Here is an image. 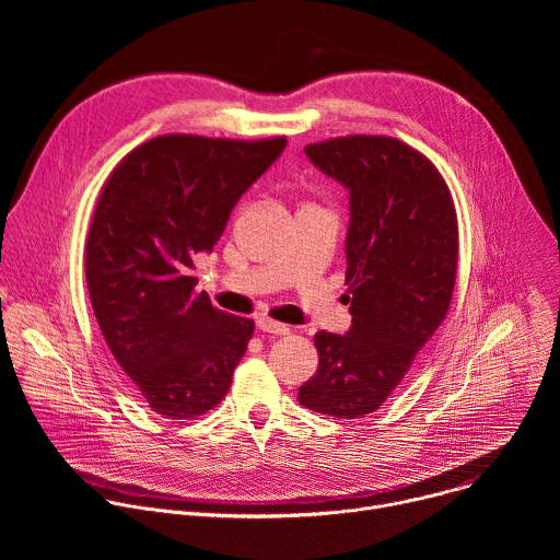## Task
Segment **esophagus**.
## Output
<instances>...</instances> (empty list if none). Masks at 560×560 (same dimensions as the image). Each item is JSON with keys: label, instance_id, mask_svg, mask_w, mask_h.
Here are the masks:
<instances>
[{"label": "esophagus", "instance_id": "1", "mask_svg": "<svg viewBox=\"0 0 560 560\" xmlns=\"http://www.w3.org/2000/svg\"><path fill=\"white\" fill-rule=\"evenodd\" d=\"M257 330L264 332V335H270V337H283L290 332L288 326H281L277 322H270V318H259L257 322Z\"/></svg>", "mask_w": 560, "mask_h": 560}]
</instances>
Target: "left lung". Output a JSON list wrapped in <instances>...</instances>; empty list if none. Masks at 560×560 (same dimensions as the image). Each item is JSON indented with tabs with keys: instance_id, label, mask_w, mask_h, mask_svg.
<instances>
[{
	"instance_id": "8db88e82",
	"label": "left lung",
	"mask_w": 560,
	"mask_h": 560,
	"mask_svg": "<svg viewBox=\"0 0 560 560\" xmlns=\"http://www.w3.org/2000/svg\"><path fill=\"white\" fill-rule=\"evenodd\" d=\"M314 168L348 190L346 285L352 326L316 332L318 368L299 404L357 419L401 383L447 314L458 257L450 190L430 159L392 137L305 145Z\"/></svg>"
}]
</instances>
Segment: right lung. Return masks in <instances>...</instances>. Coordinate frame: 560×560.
Masks as SVG:
<instances>
[{"instance_id":"1","label":"right lung","mask_w":560,"mask_h":560,"mask_svg":"<svg viewBox=\"0 0 560 560\" xmlns=\"http://www.w3.org/2000/svg\"><path fill=\"white\" fill-rule=\"evenodd\" d=\"M285 139L154 137L108 177L86 242L102 335L152 412L206 415L228 394L255 324L195 292V255L212 253L236 201Z\"/></svg>"}]
</instances>
